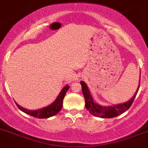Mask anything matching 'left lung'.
I'll list each match as a JSON object with an SVG mask.
<instances>
[{
	"mask_svg": "<svg viewBox=\"0 0 148 148\" xmlns=\"http://www.w3.org/2000/svg\"><path fill=\"white\" fill-rule=\"evenodd\" d=\"M80 83H81V86H82L83 94H84V98H85L86 108L88 110V112L91 115L97 116V117L102 118V119H111V118L116 117L118 115L123 113L125 111H126L130 108L131 105L133 103L136 94L138 92L139 88H140V77L138 88L136 89V92L134 94L133 97L131 98L127 102L112 105H112H110V106H102V105L97 103L96 102H94L86 84L84 81H81Z\"/></svg>",
	"mask_w": 148,
	"mask_h": 148,
	"instance_id": "1",
	"label": "left lung"
}]
</instances>
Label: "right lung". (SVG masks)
I'll use <instances>...</instances> for the list:
<instances>
[{"label":"right lung","instance_id":"1","mask_svg":"<svg viewBox=\"0 0 148 148\" xmlns=\"http://www.w3.org/2000/svg\"><path fill=\"white\" fill-rule=\"evenodd\" d=\"M69 87L70 86L68 85H66L62 89V91H60L58 97L56 98V99L54 102H52L51 104H50L49 105H48V106L41 108V109L33 110H27L21 107L16 102V104L17 105L18 108L20 110H22V112H25V113L28 114L29 115H32L33 117L38 118V119H48V118L52 117V116L57 115L61 110L62 108L63 99H64L66 92L69 89Z\"/></svg>","mask_w":148,"mask_h":148}]
</instances>
